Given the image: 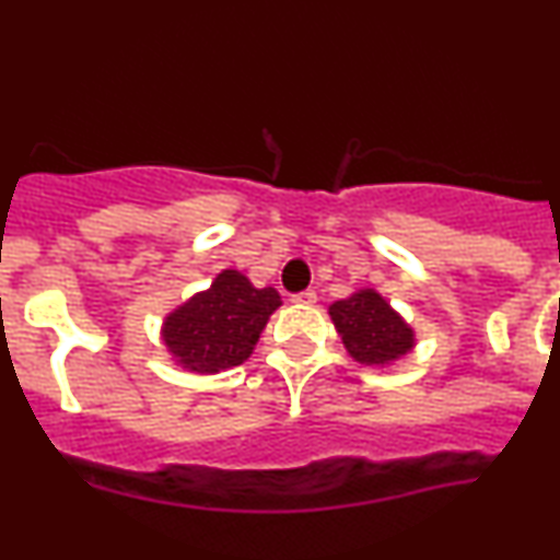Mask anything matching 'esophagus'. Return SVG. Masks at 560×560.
<instances>
[{
  "mask_svg": "<svg viewBox=\"0 0 560 560\" xmlns=\"http://www.w3.org/2000/svg\"><path fill=\"white\" fill-rule=\"evenodd\" d=\"M292 302H298V305H313V302H316V292H313V289H305V292L292 294Z\"/></svg>",
  "mask_w": 560,
  "mask_h": 560,
  "instance_id": "1",
  "label": "esophagus"
}]
</instances>
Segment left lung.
Returning <instances> with one entry per match:
<instances>
[{
	"instance_id": "1",
	"label": "left lung",
	"mask_w": 560,
	"mask_h": 560,
	"mask_svg": "<svg viewBox=\"0 0 560 560\" xmlns=\"http://www.w3.org/2000/svg\"><path fill=\"white\" fill-rule=\"evenodd\" d=\"M329 316L347 352L365 365H384L413 347V331L374 289L337 300Z\"/></svg>"
}]
</instances>
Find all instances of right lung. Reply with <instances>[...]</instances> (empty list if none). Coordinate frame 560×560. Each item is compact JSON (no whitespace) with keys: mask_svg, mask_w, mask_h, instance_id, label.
<instances>
[{"mask_svg":"<svg viewBox=\"0 0 560 560\" xmlns=\"http://www.w3.org/2000/svg\"><path fill=\"white\" fill-rule=\"evenodd\" d=\"M279 305L276 289H255L240 271H223L208 292L195 294L165 318V347L197 374L231 369L247 361Z\"/></svg>","mask_w":560,"mask_h":560,"instance_id":"1","label":"right lung"}]
</instances>
